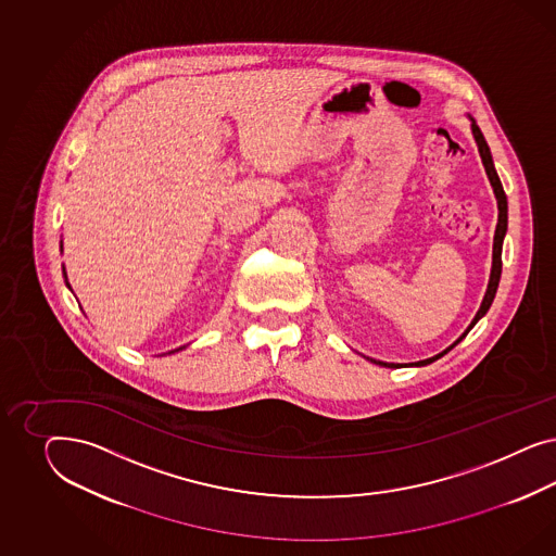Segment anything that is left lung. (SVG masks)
<instances>
[{
    "label": "left lung",
    "instance_id": "1",
    "mask_svg": "<svg viewBox=\"0 0 556 556\" xmlns=\"http://www.w3.org/2000/svg\"><path fill=\"white\" fill-rule=\"evenodd\" d=\"M469 119H471L472 138H475V142H477L481 163H483L485 173H488L489 184L493 187V193H495V200H497V210H500V214H497V226H495V236H493V258H491V273H489L488 291H485L483 302H481V307L477 309V314H475V318H472L471 324H469V328H467L460 337L456 338L455 342H453L446 351L434 354V356H430V358L418 361V363H412V367H424V365H430V363H434V361H438L440 356H444L448 351H453L456 344L471 332L472 326L488 314V309L491 307V303H493V298H495V293H497L500 277H502V249H504V238L505 232H507V198H505L504 186H502V181H500V175H497L495 165H493V156H491V151H489L488 140H485L483 132L479 130L477 122H475L471 116H469ZM365 358L370 361V363H375V365H379V367H388V369H397V367H402V365H395V363L375 361V358H369V356H365Z\"/></svg>",
    "mask_w": 556,
    "mask_h": 556
}]
</instances>
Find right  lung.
<instances>
[{"label":"right lung","mask_w":556,"mask_h":556,"mask_svg":"<svg viewBox=\"0 0 556 556\" xmlns=\"http://www.w3.org/2000/svg\"><path fill=\"white\" fill-rule=\"evenodd\" d=\"M61 253H63V242H61ZM63 275H65V283H67L68 289H71V286H68L67 273H65V267H63ZM184 349H186V346H181V349H175V351H170V353H177V351H184Z\"/></svg>","instance_id":"add662e5"}]
</instances>
